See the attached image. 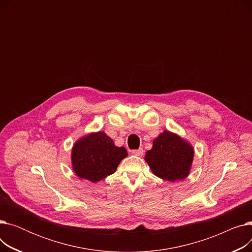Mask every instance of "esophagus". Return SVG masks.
<instances>
[{
    "label": "esophagus",
    "mask_w": 252,
    "mask_h": 252,
    "mask_svg": "<svg viewBox=\"0 0 252 252\" xmlns=\"http://www.w3.org/2000/svg\"><path fill=\"white\" fill-rule=\"evenodd\" d=\"M131 153L137 155V156H142L143 153H144V150H143L142 148H139V149H137V150H131Z\"/></svg>",
    "instance_id": "obj_1"
}]
</instances>
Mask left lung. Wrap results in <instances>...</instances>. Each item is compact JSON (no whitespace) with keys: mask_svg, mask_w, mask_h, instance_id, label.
<instances>
[{"mask_svg":"<svg viewBox=\"0 0 252 252\" xmlns=\"http://www.w3.org/2000/svg\"><path fill=\"white\" fill-rule=\"evenodd\" d=\"M193 157L194 149L188 142L164 130L153 141L152 149L146 152L145 160L156 177L175 182L189 175Z\"/></svg>","mask_w":252,"mask_h":252,"instance_id":"1","label":"left lung"}]
</instances>
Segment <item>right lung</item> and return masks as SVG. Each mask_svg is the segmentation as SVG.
<instances>
[{"mask_svg": "<svg viewBox=\"0 0 252 252\" xmlns=\"http://www.w3.org/2000/svg\"><path fill=\"white\" fill-rule=\"evenodd\" d=\"M127 156L125 147H117L104 131L92 133L77 140L72 148V168L77 177L97 183L112 175Z\"/></svg>", "mask_w": 252, "mask_h": 252, "instance_id": "1", "label": "right lung"}]
</instances>
